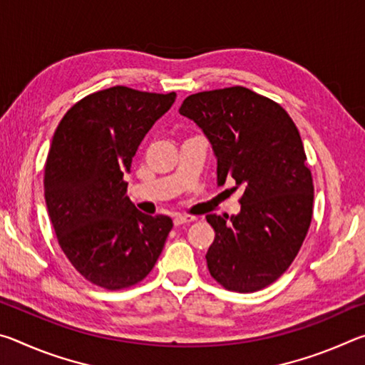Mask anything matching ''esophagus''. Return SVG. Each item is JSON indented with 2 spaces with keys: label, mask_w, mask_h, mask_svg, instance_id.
<instances>
[{
  "label": "esophagus",
  "mask_w": 365,
  "mask_h": 365,
  "mask_svg": "<svg viewBox=\"0 0 365 365\" xmlns=\"http://www.w3.org/2000/svg\"><path fill=\"white\" fill-rule=\"evenodd\" d=\"M196 220V217H193V215H183V214H178L174 217V225L178 227V225H185V224H190V222Z\"/></svg>",
  "instance_id": "esophagus-1"
}]
</instances>
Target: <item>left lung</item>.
Masks as SVG:
<instances>
[{
  "mask_svg": "<svg viewBox=\"0 0 365 365\" xmlns=\"http://www.w3.org/2000/svg\"><path fill=\"white\" fill-rule=\"evenodd\" d=\"M178 113L202 128L217 158V185L233 178L242 211L209 214L206 261L230 292L269 287L292 265L312 220L314 183L298 128L279 103L245 86L185 98Z\"/></svg>",
  "mask_w": 365,
  "mask_h": 365,
  "instance_id": "left-lung-1",
  "label": "left lung"
}]
</instances>
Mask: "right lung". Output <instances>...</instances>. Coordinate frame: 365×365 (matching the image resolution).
Masks as SVG:
<instances>
[{
  "label": "right lung",
  "instance_id": "1",
  "mask_svg": "<svg viewBox=\"0 0 365 365\" xmlns=\"http://www.w3.org/2000/svg\"><path fill=\"white\" fill-rule=\"evenodd\" d=\"M175 96L110 86L73 104L54 132L43 182L48 214L66 257L96 287L140 283L174 225L135 209L123 172Z\"/></svg>",
  "mask_w": 365,
  "mask_h": 365
}]
</instances>
